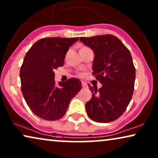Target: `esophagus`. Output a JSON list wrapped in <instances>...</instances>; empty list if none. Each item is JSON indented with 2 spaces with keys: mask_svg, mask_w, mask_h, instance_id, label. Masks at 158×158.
Returning a JSON list of instances; mask_svg holds the SVG:
<instances>
[{
  "mask_svg": "<svg viewBox=\"0 0 158 158\" xmlns=\"http://www.w3.org/2000/svg\"><path fill=\"white\" fill-rule=\"evenodd\" d=\"M82 86H83V88H87V84L85 83H84V82H82Z\"/></svg>",
  "mask_w": 158,
  "mask_h": 158,
  "instance_id": "obj_1",
  "label": "esophagus"
}]
</instances>
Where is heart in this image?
<instances>
[{
  "label": "heart",
  "mask_w": 158,
  "mask_h": 158,
  "mask_svg": "<svg viewBox=\"0 0 158 158\" xmlns=\"http://www.w3.org/2000/svg\"><path fill=\"white\" fill-rule=\"evenodd\" d=\"M89 49L88 47H83L81 49Z\"/></svg>",
  "instance_id": "obj_1"
}]
</instances>
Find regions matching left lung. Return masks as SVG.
<instances>
[{"instance_id": "8db88e82", "label": "left lung", "mask_w": 158, "mask_h": 158, "mask_svg": "<svg viewBox=\"0 0 158 158\" xmlns=\"http://www.w3.org/2000/svg\"><path fill=\"white\" fill-rule=\"evenodd\" d=\"M94 52L93 75L102 87L89 85L92 98L85 103L90 119L111 122L124 114L130 102L135 81V68L130 52L111 34L80 37Z\"/></svg>"}]
</instances>
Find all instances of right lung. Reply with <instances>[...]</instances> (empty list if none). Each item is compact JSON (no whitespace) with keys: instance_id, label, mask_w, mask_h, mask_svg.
<instances>
[{"instance_id":"add662e5","label":"right lung","mask_w":158,"mask_h":158,"mask_svg":"<svg viewBox=\"0 0 158 158\" xmlns=\"http://www.w3.org/2000/svg\"><path fill=\"white\" fill-rule=\"evenodd\" d=\"M77 40L78 37L44 38L26 54L20 69L21 92L31 111L43 119L62 118L71 99L81 90V82L75 77L57 86L54 73L63 66L69 47Z\"/></svg>"}]
</instances>
